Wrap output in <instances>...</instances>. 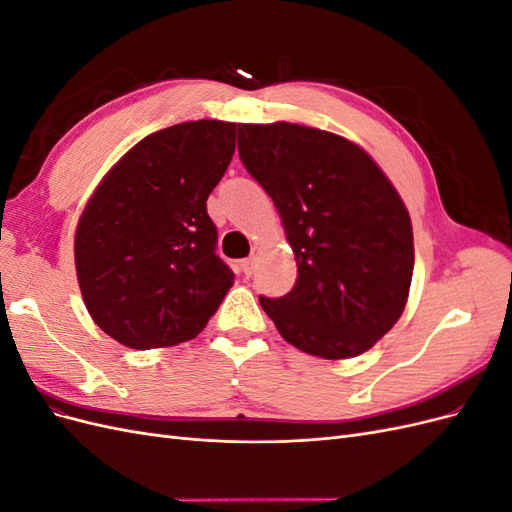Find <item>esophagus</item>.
<instances>
[{
  "label": "esophagus",
  "instance_id": "34e87169",
  "mask_svg": "<svg viewBox=\"0 0 512 512\" xmlns=\"http://www.w3.org/2000/svg\"><path fill=\"white\" fill-rule=\"evenodd\" d=\"M256 258H258V247H252L250 258H245L243 265H241L245 275H252V273H254V269H256Z\"/></svg>",
  "mask_w": 512,
  "mask_h": 512
}]
</instances>
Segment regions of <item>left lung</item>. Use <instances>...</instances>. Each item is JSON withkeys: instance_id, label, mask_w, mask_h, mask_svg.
Masks as SVG:
<instances>
[{"instance_id": "obj_1", "label": "left lung", "mask_w": 512, "mask_h": 512, "mask_svg": "<svg viewBox=\"0 0 512 512\" xmlns=\"http://www.w3.org/2000/svg\"><path fill=\"white\" fill-rule=\"evenodd\" d=\"M239 156L280 211L299 269L262 309L307 354L367 352L404 314L412 282V224L393 183L359 145L299 123H241Z\"/></svg>"}]
</instances>
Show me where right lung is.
<instances>
[{
    "instance_id": "right-lung-1",
    "label": "right lung",
    "mask_w": 512,
    "mask_h": 512,
    "mask_svg": "<svg viewBox=\"0 0 512 512\" xmlns=\"http://www.w3.org/2000/svg\"><path fill=\"white\" fill-rule=\"evenodd\" d=\"M237 123L200 119L153 132L123 156L81 215L76 277L87 312L119 344L194 339L235 273L215 254L207 198L235 153Z\"/></svg>"
}]
</instances>
